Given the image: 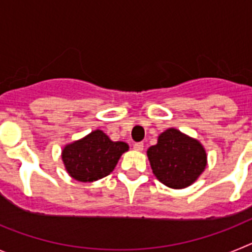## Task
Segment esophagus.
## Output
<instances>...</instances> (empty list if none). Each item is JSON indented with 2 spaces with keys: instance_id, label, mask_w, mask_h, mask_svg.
<instances>
[{
  "instance_id": "1",
  "label": "esophagus",
  "mask_w": 252,
  "mask_h": 252,
  "mask_svg": "<svg viewBox=\"0 0 252 252\" xmlns=\"http://www.w3.org/2000/svg\"><path fill=\"white\" fill-rule=\"evenodd\" d=\"M133 149L137 151H142L144 150V142H135L133 144Z\"/></svg>"
}]
</instances>
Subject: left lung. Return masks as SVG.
<instances>
[{
    "instance_id": "1",
    "label": "left lung",
    "mask_w": 252,
    "mask_h": 252,
    "mask_svg": "<svg viewBox=\"0 0 252 252\" xmlns=\"http://www.w3.org/2000/svg\"><path fill=\"white\" fill-rule=\"evenodd\" d=\"M148 157L155 177L174 189L190 186L207 164L203 146L175 128L160 135L157 145L149 148Z\"/></svg>"
}]
</instances>
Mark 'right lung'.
Here are the masks:
<instances>
[{
  "label": "right lung",
  "instance_id": "right-lung-1",
  "mask_svg": "<svg viewBox=\"0 0 252 252\" xmlns=\"http://www.w3.org/2000/svg\"><path fill=\"white\" fill-rule=\"evenodd\" d=\"M127 150L126 142L111 141L103 131L95 130L84 139L66 145L62 158L69 175L86 183L107 177Z\"/></svg>",
  "mask_w": 252,
  "mask_h": 252
}]
</instances>
